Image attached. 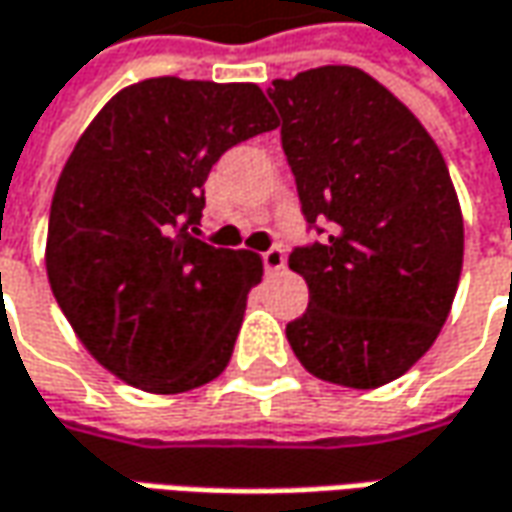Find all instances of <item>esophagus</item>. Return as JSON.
I'll return each instance as SVG.
<instances>
[{
    "label": "esophagus",
    "mask_w": 512,
    "mask_h": 512,
    "mask_svg": "<svg viewBox=\"0 0 512 512\" xmlns=\"http://www.w3.org/2000/svg\"><path fill=\"white\" fill-rule=\"evenodd\" d=\"M260 257H263V269H266V274H277L286 269V252H283L280 246L266 249Z\"/></svg>",
    "instance_id": "1"
}]
</instances>
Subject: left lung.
<instances>
[{"instance_id":"obj_1","label":"left lung","mask_w":512,"mask_h":512,"mask_svg":"<svg viewBox=\"0 0 512 512\" xmlns=\"http://www.w3.org/2000/svg\"><path fill=\"white\" fill-rule=\"evenodd\" d=\"M280 113L306 229L289 269L309 309L286 326L314 377L394 382L436 340L462 274L465 226L448 164L416 115L357 67L328 64L266 90Z\"/></svg>"}]
</instances>
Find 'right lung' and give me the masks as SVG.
<instances>
[{
    "mask_svg": "<svg viewBox=\"0 0 512 512\" xmlns=\"http://www.w3.org/2000/svg\"><path fill=\"white\" fill-rule=\"evenodd\" d=\"M274 127L257 84L164 76L110 98L70 152L50 206L47 277L118 379L181 394L226 368L263 263L198 238L203 181L223 152Z\"/></svg>",
    "mask_w": 512,
    "mask_h": 512,
    "instance_id": "add662e5",
    "label": "right lung"
}]
</instances>
